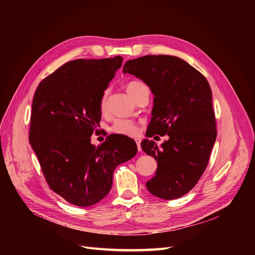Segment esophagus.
<instances>
[{
	"mask_svg": "<svg viewBox=\"0 0 255 255\" xmlns=\"http://www.w3.org/2000/svg\"><path fill=\"white\" fill-rule=\"evenodd\" d=\"M136 141V145H137V149H138V151H141V140L140 139H136L135 140Z\"/></svg>",
	"mask_w": 255,
	"mask_h": 255,
	"instance_id": "esophagus-1",
	"label": "esophagus"
}]
</instances>
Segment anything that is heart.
Returning a JSON list of instances; mask_svg holds the SVG:
<instances>
[{"instance_id": "heart-1", "label": "heart", "mask_w": 255, "mask_h": 255, "mask_svg": "<svg viewBox=\"0 0 255 255\" xmlns=\"http://www.w3.org/2000/svg\"><path fill=\"white\" fill-rule=\"evenodd\" d=\"M126 90L128 92V94L136 101L141 95L147 93L149 94L148 88L147 86L145 85L143 82L140 81H131L128 82L126 84ZM107 91L104 92L102 99H101V103H100V107H101V111L104 113L106 111L107 108ZM112 132L116 133V134H120V135H124V136H136L138 134V127L137 125L132 121V120H128V119H118L114 122V124L111 127Z\"/></svg>"}]
</instances>
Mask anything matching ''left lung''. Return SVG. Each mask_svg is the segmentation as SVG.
I'll use <instances>...</instances> for the list:
<instances>
[{
    "label": "left lung",
    "instance_id": "left-lung-1",
    "mask_svg": "<svg viewBox=\"0 0 255 255\" xmlns=\"http://www.w3.org/2000/svg\"><path fill=\"white\" fill-rule=\"evenodd\" d=\"M123 72L142 80L154 95L147 137L168 136L161 148L153 140L141 142L142 150L157 161L146 188L163 200L180 198L206 170L217 137L210 85L199 70L171 55L128 60Z\"/></svg>",
    "mask_w": 255,
    "mask_h": 255
}]
</instances>
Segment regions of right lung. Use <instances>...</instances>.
<instances>
[{
    "instance_id": "add662e5",
    "label": "right lung",
    "mask_w": 255,
    "mask_h": 255,
    "mask_svg": "<svg viewBox=\"0 0 255 255\" xmlns=\"http://www.w3.org/2000/svg\"><path fill=\"white\" fill-rule=\"evenodd\" d=\"M123 58L75 59L40 82L32 103L29 142L49 188L79 207L110 192L116 166L137 153L133 139L110 135L91 143L99 126L101 99Z\"/></svg>"
}]
</instances>
